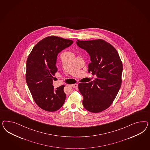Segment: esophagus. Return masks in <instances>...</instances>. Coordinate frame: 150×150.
<instances>
[{
    "instance_id": "1",
    "label": "esophagus",
    "mask_w": 150,
    "mask_h": 150,
    "mask_svg": "<svg viewBox=\"0 0 150 150\" xmlns=\"http://www.w3.org/2000/svg\"><path fill=\"white\" fill-rule=\"evenodd\" d=\"M70 86L71 87H73L74 88H76V87H77V83H74V84H71V85H70Z\"/></svg>"
}]
</instances>
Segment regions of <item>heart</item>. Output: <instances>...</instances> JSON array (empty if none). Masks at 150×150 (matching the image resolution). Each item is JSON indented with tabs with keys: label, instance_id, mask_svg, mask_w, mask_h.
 I'll list each match as a JSON object with an SVG mask.
<instances>
[{
	"label": "heart",
	"instance_id": "obj_1",
	"mask_svg": "<svg viewBox=\"0 0 150 150\" xmlns=\"http://www.w3.org/2000/svg\"><path fill=\"white\" fill-rule=\"evenodd\" d=\"M66 53H68L69 54H74L73 52L71 51H67V52H65Z\"/></svg>",
	"mask_w": 150,
	"mask_h": 150
}]
</instances>
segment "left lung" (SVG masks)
<instances>
[{
	"mask_svg": "<svg viewBox=\"0 0 150 150\" xmlns=\"http://www.w3.org/2000/svg\"><path fill=\"white\" fill-rule=\"evenodd\" d=\"M71 40L47 37L38 42L28 56L26 80L37 105L48 112H55L63 105L66 98L64 85L55 89L53 79L57 71V55L73 44Z\"/></svg>",
	"mask_w": 150,
	"mask_h": 150,
	"instance_id": "1",
	"label": "left lung"
}]
</instances>
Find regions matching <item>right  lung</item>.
Instances as JSON below:
<instances>
[{
	"mask_svg": "<svg viewBox=\"0 0 150 150\" xmlns=\"http://www.w3.org/2000/svg\"><path fill=\"white\" fill-rule=\"evenodd\" d=\"M76 44L88 53L91 62L88 71L97 76L93 81L78 84L83 105L90 112L100 113L109 108L118 94L122 81V62L115 48L103 40H77Z\"/></svg>",
	"mask_w": 150,
	"mask_h": 150,
	"instance_id": "right-lung-1",
	"label": "right lung"
}]
</instances>
